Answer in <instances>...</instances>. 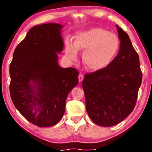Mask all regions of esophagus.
<instances>
[{"label":"esophagus","mask_w":152,"mask_h":152,"mask_svg":"<svg viewBox=\"0 0 152 152\" xmlns=\"http://www.w3.org/2000/svg\"><path fill=\"white\" fill-rule=\"evenodd\" d=\"M78 78H79V82H82V80H83V79H84V75H83L82 73H80V75H79Z\"/></svg>","instance_id":"34e87169"}]
</instances>
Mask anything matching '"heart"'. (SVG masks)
I'll return each mask as SVG.
<instances>
[{
  "label": "heart",
  "mask_w": 152,
  "mask_h": 152,
  "mask_svg": "<svg viewBox=\"0 0 152 152\" xmlns=\"http://www.w3.org/2000/svg\"><path fill=\"white\" fill-rule=\"evenodd\" d=\"M119 39L115 34L102 28H95L78 32L73 42L66 41L68 57L75 60L78 50H84L82 61L91 71H98L107 67L119 49Z\"/></svg>",
  "instance_id": "1"
}]
</instances>
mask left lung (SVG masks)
I'll list each match as a JSON object with an SVG mask.
<instances>
[{"label": "left lung", "instance_id": "obj_1", "mask_svg": "<svg viewBox=\"0 0 152 152\" xmlns=\"http://www.w3.org/2000/svg\"><path fill=\"white\" fill-rule=\"evenodd\" d=\"M116 28L120 41L118 55L107 67L85 75L82 82L87 113L101 126L116 125L132 113L142 82L138 53L128 34Z\"/></svg>", "mask_w": 152, "mask_h": 152}]
</instances>
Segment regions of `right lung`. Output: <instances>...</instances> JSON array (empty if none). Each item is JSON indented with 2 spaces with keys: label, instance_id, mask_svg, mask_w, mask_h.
Here are the masks:
<instances>
[{
  "label": "right lung",
  "instance_id": "add662e5",
  "mask_svg": "<svg viewBox=\"0 0 152 152\" xmlns=\"http://www.w3.org/2000/svg\"><path fill=\"white\" fill-rule=\"evenodd\" d=\"M62 25L35 26L16 48L10 66V96L16 109L39 126L55 125L63 117L68 93L78 84L77 70L64 68Z\"/></svg>",
  "mask_w": 152,
  "mask_h": 152
}]
</instances>
